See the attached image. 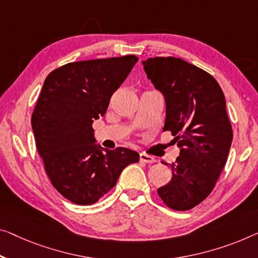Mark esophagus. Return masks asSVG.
Instances as JSON below:
<instances>
[{
  "label": "esophagus",
  "mask_w": 258,
  "mask_h": 258,
  "mask_svg": "<svg viewBox=\"0 0 258 258\" xmlns=\"http://www.w3.org/2000/svg\"><path fill=\"white\" fill-rule=\"evenodd\" d=\"M140 161L145 163H154L156 160H155V157L147 155V154H140Z\"/></svg>",
  "instance_id": "34e87169"
}]
</instances>
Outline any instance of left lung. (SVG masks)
I'll return each instance as SVG.
<instances>
[{"instance_id": "obj_1", "label": "left lung", "mask_w": 258, "mask_h": 258, "mask_svg": "<svg viewBox=\"0 0 258 258\" xmlns=\"http://www.w3.org/2000/svg\"><path fill=\"white\" fill-rule=\"evenodd\" d=\"M142 64L166 102L163 130L179 148L171 180L157 194L172 210H190L211 194L227 161L233 132L225 95L213 76L179 57H149Z\"/></svg>"}]
</instances>
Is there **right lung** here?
Wrapping results in <instances>:
<instances>
[{"instance_id":"right-lung-1","label":"right lung","mask_w":258,"mask_h":258,"mask_svg":"<svg viewBox=\"0 0 258 258\" xmlns=\"http://www.w3.org/2000/svg\"><path fill=\"white\" fill-rule=\"evenodd\" d=\"M137 61L125 55L71 62L45 80L31 125L52 185L72 203H96L116 185L124 168L139 161L128 148H102L92 130Z\"/></svg>"}]
</instances>
